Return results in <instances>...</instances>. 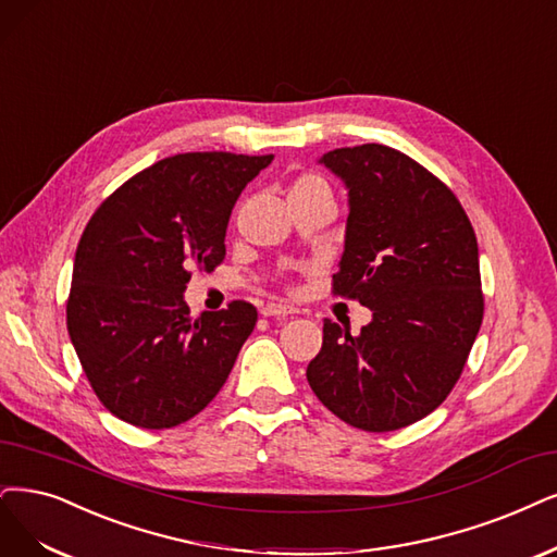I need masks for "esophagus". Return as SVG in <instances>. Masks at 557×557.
I'll return each mask as SVG.
<instances>
[{
  "instance_id": "esophagus-1",
  "label": "esophagus",
  "mask_w": 557,
  "mask_h": 557,
  "mask_svg": "<svg viewBox=\"0 0 557 557\" xmlns=\"http://www.w3.org/2000/svg\"><path fill=\"white\" fill-rule=\"evenodd\" d=\"M261 314L263 317H289V314H296V310H292V307H286V305L268 302L261 307Z\"/></svg>"
}]
</instances>
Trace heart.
Wrapping results in <instances>:
<instances>
[{
  "mask_svg": "<svg viewBox=\"0 0 557 557\" xmlns=\"http://www.w3.org/2000/svg\"><path fill=\"white\" fill-rule=\"evenodd\" d=\"M307 193H331V185H327V181L319 174H300L294 181L289 195H307Z\"/></svg>",
  "mask_w": 557,
  "mask_h": 557,
  "instance_id": "heart-1",
  "label": "heart"
}]
</instances>
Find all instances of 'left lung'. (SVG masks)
Wrapping results in <instances>:
<instances>
[{
	"label": "left lung",
	"mask_w": 557,
	"mask_h": 557,
	"mask_svg": "<svg viewBox=\"0 0 557 557\" xmlns=\"http://www.w3.org/2000/svg\"><path fill=\"white\" fill-rule=\"evenodd\" d=\"M321 162L351 206L333 294L374 319L358 335L325 319L307 381L346 424L395 431L436 410L463 372L484 317L478 236L457 195L397 149L360 144Z\"/></svg>",
	"instance_id": "obj_1"
}]
</instances>
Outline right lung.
<instances>
[{
  "label": "right lung",
  "mask_w": 557,
  "mask_h": 557,
  "mask_svg": "<svg viewBox=\"0 0 557 557\" xmlns=\"http://www.w3.org/2000/svg\"><path fill=\"white\" fill-rule=\"evenodd\" d=\"M273 156L195 151L141 170L82 232L66 325L96 397L141 429L188 422L220 393L257 323V307L190 317L193 271L224 261L232 209Z\"/></svg>",
  "instance_id": "obj_1"
}]
</instances>
